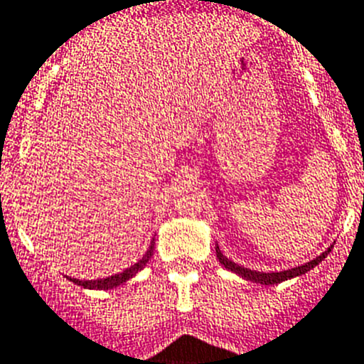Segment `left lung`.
Returning a JSON list of instances; mask_svg holds the SVG:
<instances>
[{"instance_id":"obj_1","label":"left lung","mask_w":364,"mask_h":364,"mask_svg":"<svg viewBox=\"0 0 364 364\" xmlns=\"http://www.w3.org/2000/svg\"><path fill=\"white\" fill-rule=\"evenodd\" d=\"M328 252H330V249L322 252L321 257L315 258V260L308 262V264H304V265H300V267H295V269L280 271V273H260V271H251V269H245V267H242V265H236L235 262H230L229 258H225L223 255H221L220 247H216L218 260L221 262V265H223L225 269H229V271H232V273L240 274V277H243L245 280H252V282L265 284V286H271V284H280V282H284V280H287V278H293V277H299V274L308 273V271L311 269V267H315L318 262L324 260V257H326Z\"/></svg>"}]
</instances>
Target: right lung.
Here are the masks:
<instances>
[{"mask_svg": "<svg viewBox=\"0 0 364 364\" xmlns=\"http://www.w3.org/2000/svg\"><path fill=\"white\" fill-rule=\"evenodd\" d=\"M154 242H156V240H151V245L146 251V255H144L137 264H134L132 267L122 271V273L113 274V277H107V278H99V280H78V278H69V280L80 287H87V289H113V287L121 286V284H124L126 280H129V278L135 277L139 271L143 269L144 265H146V262L151 258V255H154Z\"/></svg>", "mask_w": 364, "mask_h": 364, "instance_id": "add662e5", "label": "right lung"}]
</instances>
